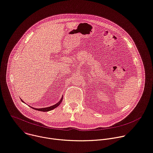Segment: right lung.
<instances>
[{
	"instance_id": "obj_1",
	"label": "right lung",
	"mask_w": 153,
	"mask_h": 153,
	"mask_svg": "<svg viewBox=\"0 0 153 153\" xmlns=\"http://www.w3.org/2000/svg\"><path fill=\"white\" fill-rule=\"evenodd\" d=\"M62 97L61 98V100L59 101L58 103H57L56 104H55V105H53V106H50V107H47V108H39V109H37V108H33L34 109H35V110H37V111H42V112H47V111H51V110H52V109H55V108H56V107H58L60 104H61V101H62ZM21 101H22V102H24V101L21 100Z\"/></svg>"
}]
</instances>
